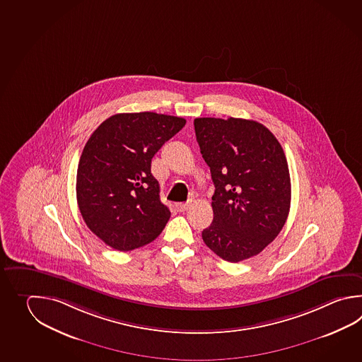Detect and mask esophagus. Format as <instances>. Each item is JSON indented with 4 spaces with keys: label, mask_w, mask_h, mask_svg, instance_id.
<instances>
[{
    "label": "esophagus",
    "mask_w": 362,
    "mask_h": 362,
    "mask_svg": "<svg viewBox=\"0 0 362 362\" xmlns=\"http://www.w3.org/2000/svg\"><path fill=\"white\" fill-rule=\"evenodd\" d=\"M175 207H177V211H185L188 207H189V204L188 202H180V204H177L175 205Z\"/></svg>",
    "instance_id": "esophagus-1"
}]
</instances>
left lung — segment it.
I'll use <instances>...</instances> for the list:
<instances>
[{
  "mask_svg": "<svg viewBox=\"0 0 362 362\" xmlns=\"http://www.w3.org/2000/svg\"><path fill=\"white\" fill-rule=\"evenodd\" d=\"M193 124L215 185L214 219L202 240L230 263L258 255L288 219L291 183L284 149L252 119L202 117Z\"/></svg>",
  "mask_w": 362,
  "mask_h": 362,
  "instance_id": "8db88e82",
  "label": "left lung"
}]
</instances>
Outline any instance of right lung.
<instances>
[{
    "mask_svg": "<svg viewBox=\"0 0 362 362\" xmlns=\"http://www.w3.org/2000/svg\"><path fill=\"white\" fill-rule=\"evenodd\" d=\"M185 125V118L155 112L118 113L98 126L85 144L77 204L90 230L112 249H138L165 228L170 210L160 199L151 163Z\"/></svg>",
    "mask_w": 362,
    "mask_h": 362,
    "instance_id": "right-lung-1",
    "label": "right lung"
}]
</instances>
